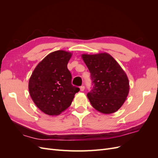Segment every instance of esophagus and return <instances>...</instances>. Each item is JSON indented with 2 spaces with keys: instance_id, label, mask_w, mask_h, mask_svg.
<instances>
[{
  "instance_id": "esophagus-1",
  "label": "esophagus",
  "mask_w": 158,
  "mask_h": 158,
  "mask_svg": "<svg viewBox=\"0 0 158 158\" xmlns=\"http://www.w3.org/2000/svg\"><path fill=\"white\" fill-rule=\"evenodd\" d=\"M80 91H82V92H83V91L85 89V86L84 85H82V86H80Z\"/></svg>"
}]
</instances>
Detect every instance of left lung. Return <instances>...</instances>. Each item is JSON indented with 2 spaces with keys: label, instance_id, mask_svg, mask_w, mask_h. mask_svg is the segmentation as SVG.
I'll return each instance as SVG.
<instances>
[{
  "label": "left lung",
  "instance_id": "8db88e82",
  "mask_svg": "<svg viewBox=\"0 0 158 158\" xmlns=\"http://www.w3.org/2000/svg\"><path fill=\"white\" fill-rule=\"evenodd\" d=\"M91 74L92 89L87 96L98 111L110 114L117 111L125 102L129 92L126 73L108 53L82 55Z\"/></svg>",
  "mask_w": 158,
  "mask_h": 158
}]
</instances>
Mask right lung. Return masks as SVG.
I'll return each instance as SVG.
<instances>
[{"instance_id": "1", "label": "right lung", "mask_w": 158, "mask_h": 158, "mask_svg": "<svg viewBox=\"0 0 158 158\" xmlns=\"http://www.w3.org/2000/svg\"><path fill=\"white\" fill-rule=\"evenodd\" d=\"M72 56L69 52H51L37 65L29 80L32 100L41 111L58 115L67 109L79 88L72 84V75L67 64Z\"/></svg>"}]
</instances>
